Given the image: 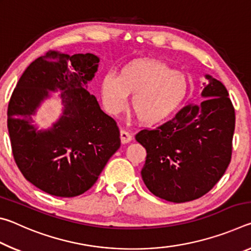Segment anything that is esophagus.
Listing matches in <instances>:
<instances>
[{
    "label": "esophagus",
    "mask_w": 251,
    "mask_h": 251,
    "mask_svg": "<svg viewBox=\"0 0 251 251\" xmlns=\"http://www.w3.org/2000/svg\"><path fill=\"white\" fill-rule=\"evenodd\" d=\"M131 141V135L124 129L121 130V142L122 144H127Z\"/></svg>",
    "instance_id": "obj_1"
}]
</instances>
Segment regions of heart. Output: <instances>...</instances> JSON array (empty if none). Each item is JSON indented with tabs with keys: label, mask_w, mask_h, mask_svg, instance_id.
<instances>
[{
	"label": "heart",
	"mask_w": 251,
	"mask_h": 251,
	"mask_svg": "<svg viewBox=\"0 0 251 251\" xmlns=\"http://www.w3.org/2000/svg\"><path fill=\"white\" fill-rule=\"evenodd\" d=\"M101 100L110 115L122 113L127 96L130 109L139 123L156 126L176 113L188 93V80L180 72L173 71L157 59H135L126 64L117 78L106 75L100 85Z\"/></svg>",
	"instance_id": "heart-1"
}]
</instances>
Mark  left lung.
<instances>
[{
  "instance_id": "1",
  "label": "left lung",
  "mask_w": 251,
  "mask_h": 251,
  "mask_svg": "<svg viewBox=\"0 0 251 251\" xmlns=\"http://www.w3.org/2000/svg\"><path fill=\"white\" fill-rule=\"evenodd\" d=\"M208 84L199 105H187L155 129H143L136 141L147 151L142 178L150 192L172 202L203 196L217 184L231 159L235 109L222 82Z\"/></svg>"
}]
</instances>
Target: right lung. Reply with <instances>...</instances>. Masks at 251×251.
<instances>
[{
  "mask_svg": "<svg viewBox=\"0 0 251 251\" xmlns=\"http://www.w3.org/2000/svg\"><path fill=\"white\" fill-rule=\"evenodd\" d=\"M100 58L94 54L50 50L28 65L7 108V128L15 163L26 179L57 197H75L95 184L121 146L116 122L100 109L87 83ZM62 91V116L39 131L31 116L50 91Z\"/></svg>",
  "mask_w": 251,
  "mask_h": 251,
  "instance_id": "right-lung-1",
  "label": "right lung"
}]
</instances>
